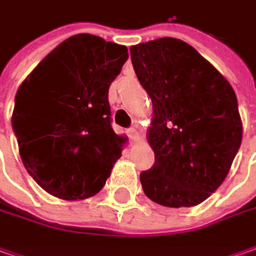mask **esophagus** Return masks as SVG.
I'll return each instance as SVG.
<instances>
[{"label":"esophagus","mask_w":256,"mask_h":256,"mask_svg":"<svg viewBox=\"0 0 256 256\" xmlns=\"http://www.w3.org/2000/svg\"><path fill=\"white\" fill-rule=\"evenodd\" d=\"M136 128H137V124L128 132V137H130V140H132V143H137V142H138V138H140V136H138V132H137Z\"/></svg>","instance_id":"34e87169"}]
</instances>
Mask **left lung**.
Segmentation results:
<instances>
[{
	"instance_id": "obj_1",
	"label": "left lung",
	"mask_w": 256,
	"mask_h": 256,
	"mask_svg": "<svg viewBox=\"0 0 256 256\" xmlns=\"http://www.w3.org/2000/svg\"><path fill=\"white\" fill-rule=\"evenodd\" d=\"M153 102L147 142L154 164L140 174L144 194L164 207H194L216 191L242 140L232 86L187 42L158 38L130 46Z\"/></svg>"
}]
</instances>
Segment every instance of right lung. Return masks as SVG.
Instances as JSON below:
<instances>
[{
    "instance_id": "add662e5",
    "label": "right lung",
    "mask_w": 256,
    "mask_h": 256,
    "mask_svg": "<svg viewBox=\"0 0 256 256\" xmlns=\"http://www.w3.org/2000/svg\"><path fill=\"white\" fill-rule=\"evenodd\" d=\"M128 56L124 45L78 34L20 86L11 119L20 154L50 196L84 200L106 184L128 140L112 128L108 99Z\"/></svg>"
}]
</instances>
